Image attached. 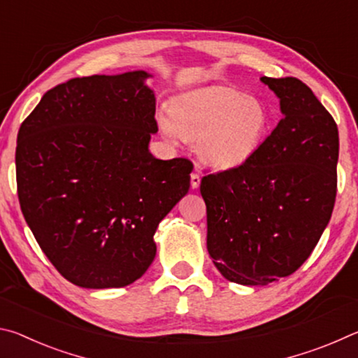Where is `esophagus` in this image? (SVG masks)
<instances>
[{
    "mask_svg": "<svg viewBox=\"0 0 358 358\" xmlns=\"http://www.w3.org/2000/svg\"><path fill=\"white\" fill-rule=\"evenodd\" d=\"M199 185H201V173L197 172V169L191 173V187L192 189H196V187H199Z\"/></svg>",
    "mask_w": 358,
    "mask_h": 358,
    "instance_id": "1",
    "label": "esophagus"
}]
</instances>
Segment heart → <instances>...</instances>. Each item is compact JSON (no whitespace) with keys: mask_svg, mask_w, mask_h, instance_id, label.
I'll use <instances>...</instances> for the list:
<instances>
[{"mask_svg":"<svg viewBox=\"0 0 358 358\" xmlns=\"http://www.w3.org/2000/svg\"><path fill=\"white\" fill-rule=\"evenodd\" d=\"M167 137L197 142V151L216 167L245 164L256 155L270 128L265 102L237 88L217 87L187 96L159 115Z\"/></svg>","mask_w":358,"mask_h":358,"instance_id":"b5f03b06","label":"heart"}]
</instances>
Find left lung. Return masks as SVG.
Segmentation results:
<instances>
[{
    "mask_svg": "<svg viewBox=\"0 0 358 358\" xmlns=\"http://www.w3.org/2000/svg\"><path fill=\"white\" fill-rule=\"evenodd\" d=\"M282 118L250 161L205 175L207 250L226 280L266 286L310 257L336 199L338 126L308 85L260 78Z\"/></svg>",
    "mask_w": 358,
    "mask_h": 358,
    "instance_id": "left-lung-1",
    "label": "left lung"
}]
</instances>
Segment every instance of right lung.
Listing matches in <instances>:
<instances>
[{
	"mask_svg": "<svg viewBox=\"0 0 358 358\" xmlns=\"http://www.w3.org/2000/svg\"><path fill=\"white\" fill-rule=\"evenodd\" d=\"M147 72L76 77L42 96L15 148L17 194L36 241L80 287H124L156 256L153 235L189 189L192 162L156 159Z\"/></svg>",
	"mask_w": 358,
	"mask_h": 358,
	"instance_id": "1",
	"label": "right lung"
}]
</instances>
